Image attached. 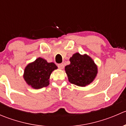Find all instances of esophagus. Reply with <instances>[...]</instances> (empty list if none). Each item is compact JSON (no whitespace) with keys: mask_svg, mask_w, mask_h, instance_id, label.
Here are the masks:
<instances>
[{"mask_svg":"<svg viewBox=\"0 0 126 126\" xmlns=\"http://www.w3.org/2000/svg\"><path fill=\"white\" fill-rule=\"evenodd\" d=\"M58 68H59V69H64V64H59L58 65Z\"/></svg>","mask_w":126,"mask_h":126,"instance_id":"1","label":"esophagus"}]
</instances>
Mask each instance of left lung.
<instances>
[{"instance_id":"obj_1","label":"left lung","mask_w":126,"mask_h":126,"mask_svg":"<svg viewBox=\"0 0 126 126\" xmlns=\"http://www.w3.org/2000/svg\"><path fill=\"white\" fill-rule=\"evenodd\" d=\"M69 61L70 64L65 66L69 82L84 87L93 82L98 70L97 66L90 56L76 52L69 58Z\"/></svg>"}]
</instances>
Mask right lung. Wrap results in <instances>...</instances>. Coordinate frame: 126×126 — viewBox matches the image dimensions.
I'll return each instance as SVG.
<instances>
[{"label": "right lung", "mask_w": 126, "mask_h": 126, "mask_svg": "<svg viewBox=\"0 0 126 126\" xmlns=\"http://www.w3.org/2000/svg\"><path fill=\"white\" fill-rule=\"evenodd\" d=\"M57 68L54 63H48L46 60L39 57L26 66L24 79L28 85L36 90L47 87L51 73Z\"/></svg>", "instance_id": "right-lung-1"}]
</instances>
